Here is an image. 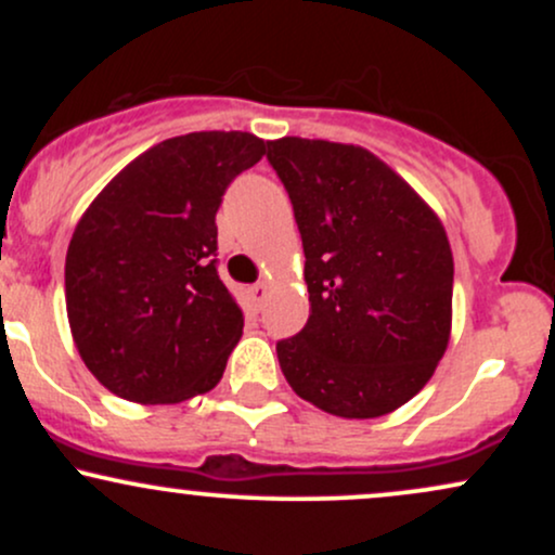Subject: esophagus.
<instances>
[{"mask_svg":"<svg viewBox=\"0 0 555 555\" xmlns=\"http://www.w3.org/2000/svg\"><path fill=\"white\" fill-rule=\"evenodd\" d=\"M247 295H250L253 308L260 310V308H263L266 297H269V286H266V284H253L250 289H247Z\"/></svg>","mask_w":555,"mask_h":555,"instance_id":"esophagus-1","label":"esophagus"}]
</instances>
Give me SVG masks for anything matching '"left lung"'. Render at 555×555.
<instances>
[{
	"label": "left lung",
	"mask_w": 555,
	"mask_h": 555,
	"mask_svg": "<svg viewBox=\"0 0 555 555\" xmlns=\"http://www.w3.org/2000/svg\"><path fill=\"white\" fill-rule=\"evenodd\" d=\"M305 250L310 318L276 344L318 410L371 420L430 380L451 334L454 258L428 203L360 145L269 140Z\"/></svg>",
	"instance_id": "obj_1"
}]
</instances>
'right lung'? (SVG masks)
I'll return each mask as SVG.
<instances>
[{
    "instance_id": "obj_1",
    "label": "right lung",
    "mask_w": 555,
    "mask_h": 555,
    "mask_svg": "<svg viewBox=\"0 0 555 555\" xmlns=\"http://www.w3.org/2000/svg\"><path fill=\"white\" fill-rule=\"evenodd\" d=\"M266 145L237 130L169 138L82 214L65 260L67 318L112 393L177 404L221 380L245 318L216 271V211Z\"/></svg>"
}]
</instances>
